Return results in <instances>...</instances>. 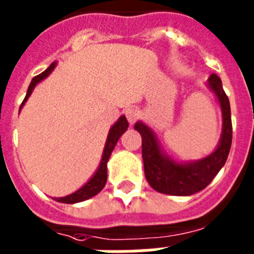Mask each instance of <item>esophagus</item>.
<instances>
[{"label": "esophagus", "instance_id": "1", "mask_svg": "<svg viewBox=\"0 0 254 254\" xmlns=\"http://www.w3.org/2000/svg\"><path fill=\"white\" fill-rule=\"evenodd\" d=\"M124 113H125L127 121H129L130 124L135 123V120L138 119V111H137V109H135V108H133V107L127 108Z\"/></svg>", "mask_w": 254, "mask_h": 254}]
</instances>
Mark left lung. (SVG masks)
I'll list each match as a JSON object with an SVG mask.
<instances>
[{"mask_svg": "<svg viewBox=\"0 0 254 254\" xmlns=\"http://www.w3.org/2000/svg\"><path fill=\"white\" fill-rule=\"evenodd\" d=\"M208 87L215 92L223 113V133L216 150L200 161L178 163L169 158L159 147L154 131L138 121L134 129L142 137V159L145 177L149 185L161 193L187 196L205 189L225 165L232 145V120L228 96L225 95L220 77L212 73Z\"/></svg>", "mask_w": 254, "mask_h": 254, "instance_id": "obj_1", "label": "left lung"}]
</instances>
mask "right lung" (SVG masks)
<instances>
[{"mask_svg":"<svg viewBox=\"0 0 254 254\" xmlns=\"http://www.w3.org/2000/svg\"><path fill=\"white\" fill-rule=\"evenodd\" d=\"M55 65L57 63L54 62L51 63L49 68L43 71L42 73H39L38 76H35L31 80L29 85V89H27V93H26V97L23 100V103L21 104V108L22 105L26 103V100L29 99V96L31 95V92L33 89L35 88V85L42 81L45 77H47L50 73L53 72V69L55 68ZM127 127H129V124L127 121V117L125 116H121L119 120H117V123L111 127V130H109V134H108V138H107V142H105V147H104V153H103V157H101V162H100V166L97 169V171L95 173V175L89 179V181L85 183L81 189H79L77 191H75L73 193L68 195V196H64V197H57L58 201H61V203H67V204H73V203H79V201H83V200H87L89 197L95 196L97 193L104 189V186L107 183V178H108V174H107V163H108V159L111 157L112 151L115 149L116 143L117 141L120 139V137L127 131Z\"/></svg>","mask_w":254,"mask_h":254,"instance_id":"obj_1","label":"right lung"}]
</instances>
